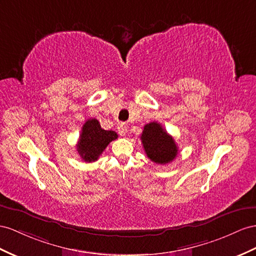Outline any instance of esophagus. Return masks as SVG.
<instances>
[{
  "mask_svg": "<svg viewBox=\"0 0 256 256\" xmlns=\"http://www.w3.org/2000/svg\"><path fill=\"white\" fill-rule=\"evenodd\" d=\"M118 132L121 136H124L128 132V126L126 123H120L119 126H118Z\"/></svg>",
  "mask_w": 256,
  "mask_h": 256,
  "instance_id": "34e87169",
  "label": "esophagus"
}]
</instances>
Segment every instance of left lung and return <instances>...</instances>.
I'll use <instances>...</instances> for the list:
<instances>
[{"instance_id":"8db88e82","label":"left lung","mask_w":256,"mask_h":256,"mask_svg":"<svg viewBox=\"0 0 256 256\" xmlns=\"http://www.w3.org/2000/svg\"><path fill=\"white\" fill-rule=\"evenodd\" d=\"M142 144L148 158L158 164L172 162L178 154L175 140L158 122H150L144 126Z\"/></svg>"}]
</instances>
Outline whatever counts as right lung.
<instances>
[{
	"label": "right lung",
	"instance_id": "obj_1",
	"mask_svg": "<svg viewBox=\"0 0 256 256\" xmlns=\"http://www.w3.org/2000/svg\"><path fill=\"white\" fill-rule=\"evenodd\" d=\"M116 138L118 134L114 130H104L96 119H90L82 128L76 150L85 162H94L100 158L109 142Z\"/></svg>",
	"mask_w": 256,
	"mask_h": 256
}]
</instances>
